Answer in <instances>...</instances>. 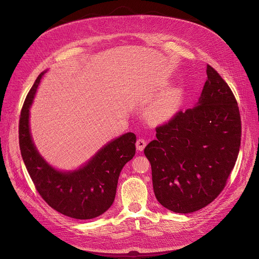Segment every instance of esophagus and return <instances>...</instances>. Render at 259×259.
Segmentation results:
<instances>
[{"label":"esophagus","mask_w":259,"mask_h":259,"mask_svg":"<svg viewBox=\"0 0 259 259\" xmlns=\"http://www.w3.org/2000/svg\"><path fill=\"white\" fill-rule=\"evenodd\" d=\"M145 145H146V140H144L143 138H139V139L136 141V149H137L138 151H140V152L144 150Z\"/></svg>","instance_id":"obj_1"}]
</instances>
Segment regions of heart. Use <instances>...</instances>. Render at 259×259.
<instances>
[{
	"label": "heart",
	"instance_id": "obj_1",
	"mask_svg": "<svg viewBox=\"0 0 259 259\" xmlns=\"http://www.w3.org/2000/svg\"><path fill=\"white\" fill-rule=\"evenodd\" d=\"M180 103V92L178 90H171L152 101L146 108L145 115L154 122H166L176 114Z\"/></svg>",
	"mask_w": 259,
	"mask_h": 259
}]
</instances>
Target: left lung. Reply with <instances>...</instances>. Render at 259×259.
<instances>
[{
	"mask_svg": "<svg viewBox=\"0 0 259 259\" xmlns=\"http://www.w3.org/2000/svg\"><path fill=\"white\" fill-rule=\"evenodd\" d=\"M207 80L193 108L156 128L145 146L157 200L175 213H192L226 187L241 145V117L229 85L207 64Z\"/></svg>",
	"mask_w": 259,
	"mask_h": 259,
	"instance_id": "1",
	"label": "left lung"
}]
</instances>
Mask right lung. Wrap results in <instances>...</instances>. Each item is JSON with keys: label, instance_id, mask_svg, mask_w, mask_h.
<instances>
[{"label": "right lung", "instance_id": "right-lung-1", "mask_svg": "<svg viewBox=\"0 0 259 259\" xmlns=\"http://www.w3.org/2000/svg\"><path fill=\"white\" fill-rule=\"evenodd\" d=\"M44 73L36 78L21 109V157L36 191L51 208L70 218H95L114 203L120 173L135 155L136 135L128 132L109 141L77 170L53 168L35 149L29 130V108Z\"/></svg>", "mask_w": 259, "mask_h": 259}]
</instances>
